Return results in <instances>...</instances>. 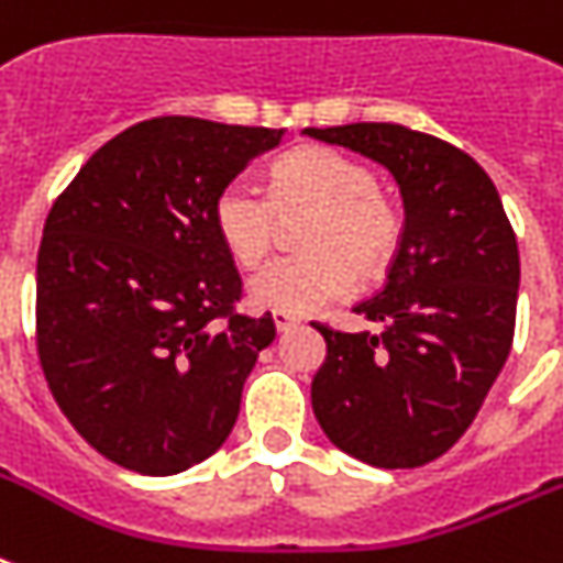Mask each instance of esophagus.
<instances>
[{
    "mask_svg": "<svg viewBox=\"0 0 563 563\" xmlns=\"http://www.w3.org/2000/svg\"><path fill=\"white\" fill-rule=\"evenodd\" d=\"M272 318H274V327H277V333H286L289 327L298 324V318L289 316V312H280V309H277V312H272Z\"/></svg>",
    "mask_w": 563,
    "mask_h": 563,
    "instance_id": "34e87169",
    "label": "esophagus"
}]
</instances>
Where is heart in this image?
I'll return each mask as SVG.
<instances>
[{
    "instance_id": "obj_1",
    "label": "heart",
    "mask_w": 563,
    "mask_h": 563,
    "mask_svg": "<svg viewBox=\"0 0 563 563\" xmlns=\"http://www.w3.org/2000/svg\"><path fill=\"white\" fill-rule=\"evenodd\" d=\"M318 207L303 245L309 254L277 256L247 283L256 307L307 316L344 298L356 272L376 274L400 245V216L379 192L374 169L327 145H300L272 169V198L230 180L212 201V228L239 265L268 254L277 210Z\"/></svg>"
}]
</instances>
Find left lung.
<instances>
[{
    "label": "left lung",
    "mask_w": 563,
    "mask_h": 563,
    "mask_svg": "<svg viewBox=\"0 0 563 563\" xmlns=\"http://www.w3.org/2000/svg\"><path fill=\"white\" fill-rule=\"evenodd\" d=\"M391 172L402 236L388 280L353 312L383 333L316 324L327 360L312 411L339 450L420 467L471 427L511 351L520 254L494 180L462 148L391 122L303 128Z\"/></svg>",
    "instance_id": "left-lung-1"
}]
</instances>
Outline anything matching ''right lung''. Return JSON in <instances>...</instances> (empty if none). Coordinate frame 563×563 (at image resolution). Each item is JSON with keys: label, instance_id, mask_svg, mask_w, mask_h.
Returning a JSON list of instances; mask_svg holds the SVG:
<instances>
[{"label": "right lung", "instance_id": "right-lung-1", "mask_svg": "<svg viewBox=\"0 0 563 563\" xmlns=\"http://www.w3.org/2000/svg\"><path fill=\"white\" fill-rule=\"evenodd\" d=\"M283 131L161 117L104 143L48 212L37 353L81 438L119 467L172 476L210 459L274 342L272 312H233V256L212 201Z\"/></svg>", "mask_w": 563, "mask_h": 563}]
</instances>
